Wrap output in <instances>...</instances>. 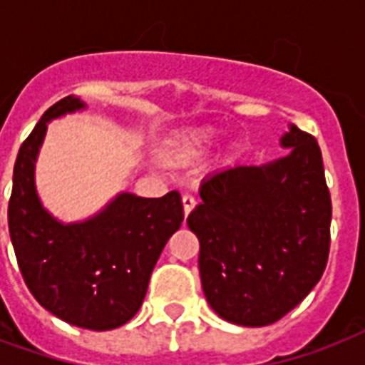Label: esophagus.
<instances>
[{
    "label": "esophagus",
    "instance_id": "34e87169",
    "mask_svg": "<svg viewBox=\"0 0 365 365\" xmlns=\"http://www.w3.org/2000/svg\"><path fill=\"white\" fill-rule=\"evenodd\" d=\"M182 202H183V212H185V216H189V212L193 210L195 205H197V200H195L193 195L185 193L182 197Z\"/></svg>",
    "mask_w": 365,
    "mask_h": 365
}]
</instances>
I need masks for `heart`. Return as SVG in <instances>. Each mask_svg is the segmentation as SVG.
I'll return each mask as SVG.
<instances>
[{
  "label": "heart",
  "instance_id": "heart-1",
  "mask_svg": "<svg viewBox=\"0 0 365 365\" xmlns=\"http://www.w3.org/2000/svg\"><path fill=\"white\" fill-rule=\"evenodd\" d=\"M212 142H214V136H212L210 132L195 134V136L187 138L185 142L178 145L176 153L182 159H195V157H200V155L205 153L206 149L212 145Z\"/></svg>",
  "mask_w": 365,
  "mask_h": 365
}]
</instances>
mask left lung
I'll use <instances>...</instances> for the list:
<instances>
[{
	"label": "left lung",
	"instance_id": "1",
	"mask_svg": "<svg viewBox=\"0 0 365 365\" xmlns=\"http://www.w3.org/2000/svg\"><path fill=\"white\" fill-rule=\"evenodd\" d=\"M289 155L235 166L200 185L187 216L200 242L199 272L214 311L239 326H269L305 299L329 255L331 197L317 138L292 126Z\"/></svg>",
	"mask_w": 365,
	"mask_h": 365
}]
</instances>
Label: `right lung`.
<instances>
[{
	"label": "right lung",
	"instance_id": "obj_1",
	"mask_svg": "<svg viewBox=\"0 0 365 365\" xmlns=\"http://www.w3.org/2000/svg\"><path fill=\"white\" fill-rule=\"evenodd\" d=\"M83 102L66 96L51 106L16 155L9 199V233L26 286L37 303L77 328L126 324L148 292L149 277L172 235L183 222L182 197L160 199L121 193L98 216L62 225L41 206L34 163L47 123Z\"/></svg>",
	"mask_w": 365,
	"mask_h": 365
}]
</instances>
